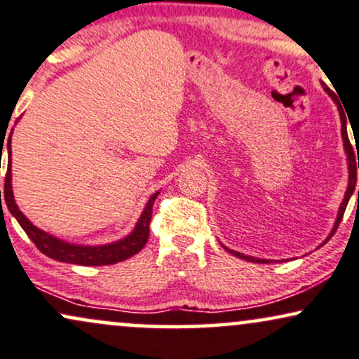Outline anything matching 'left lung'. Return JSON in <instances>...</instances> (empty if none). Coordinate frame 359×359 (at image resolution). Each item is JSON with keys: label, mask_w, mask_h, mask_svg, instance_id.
I'll use <instances>...</instances> for the list:
<instances>
[{"label": "left lung", "mask_w": 359, "mask_h": 359, "mask_svg": "<svg viewBox=\"0 0 359 359\" xmlns=\"http://www.w3.org/2000/svg\"><path fill=\"white\" fill-rule=\"evenodd\" d=\"M323 86H325V90L327 93L331 95V98L332 100H334L336 103H338V110H339V116H341V135H343V142H344V150H346V154H348V167H349V185H348V191H346V194H344V198H343V202H341V207H339V212H338V217H336V222H334V227H332V231H331V234H330V237H327L326 241H330L331 237H332V234H334L336 231H338V227H339V222H341V219H343V215H344V210H346V205H348V202H349V197L353 196V192H355V187H356V168H359V161H358V163H356V157H355V152H353V145H351V142H349V137H348V130H346V114H344L343 111V109H341V105H339V102H338V98H336V95H334V92H331L330 88H327V86L323 83ZM358 198H359V191H358ZM227 250V252H231V254H234V256H237V257H241V259H245V261H250V262H261V264H266V262H269V261H266V259H257V257H250V256H244V254H241V252H236V250H231V249H227V248H224Z\"/></svg>", "instance_id": "1"}]
</instances>
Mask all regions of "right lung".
I'll use <instances>...</instances> for the list:
<instances>
[{
	"label": "right lung",
	"instance_id": "add662e5",
	"mask_svg": "<svg viewBox=\"0 0 359 359\" xmlns=\"http://www.w3.org/2000/svg\"><path fill=\"white\" fill-rule=\"evenodd\" d=\"M157 196L158 192L154 194V196L149 198L144 214H142V217L138 219L137 226L133 229L132 234L127 236L122 241H118V243L100 245V248H86V245H72V244L63 243V241L56 239V237H51L50 234H46V232H43L38 227H34L33 224L29 222L23 214H21L18 205L15 204V198H13V191H11V135H10V142H8V170H6V177H4V202H6L10 212L16 217V221L20 222V226L23 227V231L27 232V236L33 241V244L36 245L45 256L55 259V261L70 262V264H80V266H110L132 257L133 254L138 252V250L144 249L147 241H149L150 221H152V207ZM0 201H1V191H0Z\"/></svg>",
	"mask_w": 359,
	"mask_h": 359
}]
</instances>
